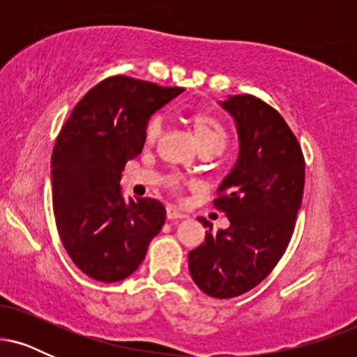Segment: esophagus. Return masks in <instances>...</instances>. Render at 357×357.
Listing matches in <instances>:
<instances>
[{
    "label": "esophagus",
    "mask_w": 357,
    "mask_h": 357,
    "mask_svg": "<svg viewBox=\"0 0 357 357\" xmlns=\"http://www.w3.org/2000/svg\"><path fill=\"white\" fill-rule=\"evenodd\" d=\"M166 218L167 220H183V218H186V215H183L181 211L176 210L174 206H167L166 208Z\"/></svg>",
    "instance_id": "obj_1"
}]
</instances>
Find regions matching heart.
Here are the masks:
<instances>
[{"instance_id":"b5f03b06","label":"heart","mask_w":357,"mask_h":357,"mask_svg":"<svg viewBox=\"0 0 357 357\" xmlns=\"http://www.w3.org/2000/svg\"><path fill=\"white\" fill-rule=\"evenodd\" d=\"M162 127H165V122H162V117L159 116V114H154V116L147 119L144 126V141L147 144H154V142L161 137ZM192 129H195V137L202 149L213 147V149L221 153V151L227 147V129H225L218 119L210 116V114H196V116L192 117ZM167 186L174 191L179 190L181 179L176 178V176H171V178L167 179Z\"/></svg>"}]
</instances>
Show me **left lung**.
Here are the masks:
<instances>
[{
  "label": "left lung",
  "instance_id": "8db88e82",
  "mask_svg": "<svg viewBox=\"0 0 357 357\" xmlns=\"http://www.w3.org/2000/svg\"><path fill=\"white\" fill-rule=\"evenodd\" d=\"M220 104L240 139L236 165L213 202L230 227L216 233L210 228L188 260L206 296L231 298L260 284L285 253L304 195L305 161L284 117L264 100L243 93Z\"/></svg>",
  "mask_w": 357,
  "mask_h": 357
}]
</instances>
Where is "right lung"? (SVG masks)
Returning <instances> with one entry per match:
<instances>
[{
  "label": "right lung",
  "instance_id": "add662e5",
  "mask_svg": "<svg viewBox=\"0 0 357 357\" xmlns=\"http://www.w3.org/2000/svg\"><path fill=\"white\" fill-rule=\"evenodd\" d=\"M183 90L109 77L61 127L52 154L56 230L73 264L93 280L112 284L132 275L165 225L158 199L126 202L119 181L126 162L144 147L147 119Z\"/></svg>",
  "mask_w": 357,
  "mask_h": 357
}]
</instances>
